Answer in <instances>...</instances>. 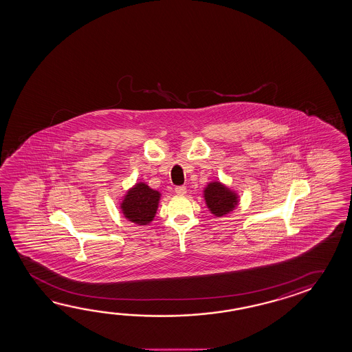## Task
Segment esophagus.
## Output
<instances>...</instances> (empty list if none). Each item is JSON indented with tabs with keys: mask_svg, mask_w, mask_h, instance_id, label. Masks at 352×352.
I'll use <instances>...</instances> for the list:
<instances>
[{
	"mask_svg": "<svg viewBox=\"0 0 352 352\" xmlns=\"http://www.w3.org/2000/svg\"><path fill=\"white\" fill-rule=\"evenodd\" d=\"M175 192H176L179 196H184V195H186V192H187V188H186V186H177V187L175 188Z\"/></svg>",
	"mask_w": 352,
	"mask_h": 352,
	"instance_id": "esophagus-1",
	"label": "esophagus"
}]
</instances>
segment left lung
<instances>
[{
    "instance_id": "obj_1",
    "label": "left lung",
    "mask_w": 352,
    "mask_h": 352,
    "mask_svg": "<svg viewBox=\"0 0 352 352\" xmlns=\"http://www.w3.org/2000/svg\"><path fill=\"white\" fill-rule=\"evenodd\" d=\"M203 192L207 207L217 217L230 213L238 206V195L218 181L209 182Z\"/></svg>"
}]
</instances>
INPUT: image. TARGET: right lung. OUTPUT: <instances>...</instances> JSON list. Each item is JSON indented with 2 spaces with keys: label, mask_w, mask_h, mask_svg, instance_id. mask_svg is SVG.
<instances>
[{
  "label": "right lung",
  "mask_w": 352,
  "mask_h": 352,
  "mask_svg": "<svg viewBox=\"0 0 352 352\" xmlns=\"http://www.w3.org/2000/svg\"><path fill=\"white\" fill-rule=\"evenodd\" d=\"M160 197V192L150 188L144 182H139L123 197L120 203L122 213L131 223L146 226L155 217Z\"/></svg>",
  "instance_id": "obj_1"
}]
</instances>
